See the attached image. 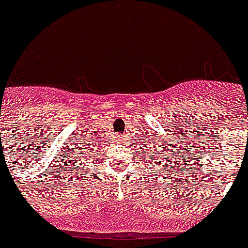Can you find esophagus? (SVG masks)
<instances>
[{
    "mask_svg": "<svg viewBox=\"0 0 248 248\" xmlns=\"http://www.w3.org/2000/svg\"><path fill=\"white\" fill-rule=\"evenodd\" d=\"M119 140H121V139H119Z\"/></svg>",
    "mask_w": 248,
    "mask_h": 248,
    "instance_id": "obj_1",
    "label": "esophagus"
}]
</instances>
